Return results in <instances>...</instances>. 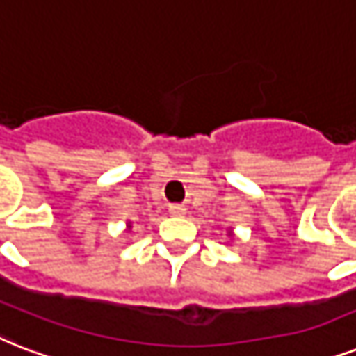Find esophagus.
I'll list each match as a JSON object with an SVG mask.
<instances>
[{
  "instance_id": "esophagus-1",
  "label": "esophagus",
  "mask_w": 356,
  "mask_h": 356,
  "mask_svg": "<svg viewBox=\"0 0 356 356\" xmlns=\"http://www.w3.org/2000/svg\"><path fill=\"white\" fill-rule=\"evenodd\" d=\"M169 211L172 216H184V213H186V208H184L181 204H170Z\"/></svg>"
}]
</instances>
